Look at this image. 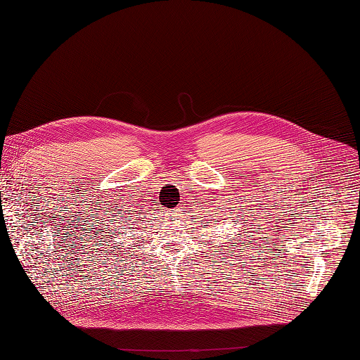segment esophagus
<instances>
[{"label":"esophagus","instance_id":"34e87169","mask_svg":"<svg viewBox=\"0 0 360 360\" xmlns=\"http://www.w3.org/2000/svg\"><path fill=\"white\" fill-rule=\"evenodd\" d=\"M167 214H168L169 217H176V216H180V210H179V209H172V210H168Z\"/></svg>","mask_w":360,"mask_h":360}]
</instances>
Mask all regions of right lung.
<instances>
[{"label": "right lung", "mask_w": 360, "mask_h": 360, "mask_svg": "<svg viewBox=\"0 0 360 360\" xmlns=\"http://www.w3.org/2000/svg\"><path fill=\"white\" fill-rule=\"evenodd\" d=\"M135 216H136V214H135ZM135 216H134V221H132V222H130V224H129V222H127V221H126V224H129V225H135V224H134V222H136V221H139V219H138V217H135ZM130 230H132V228H130Z\"/></svg>", "instance_id": "right-lung-1"}]
</instances>
